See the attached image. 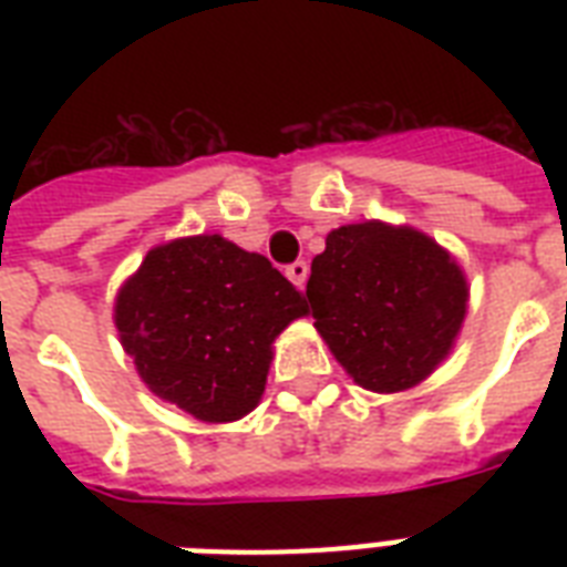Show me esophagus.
<instances>
[{
	"label": "esophagus",
	"instance_id": "1",
	"mask_svg": "<svg viewBox=\"0 0 567 567\" xmlns=\"http://www.w3.org/2000/svg\"><path fill=\"white\" fill-rule=\"evenodd\" d=\"M285 274H288V279H291L297 288H302V285H306V279H309V265H306V261H293V265L288 267Z\"/></svg>",
	"mask_w": 567,
	"mask_h": 567
}]
</instances>
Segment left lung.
<instances>
[{
    "label": "left lung",
    "mask_w": 567,
    "mask_h": 567,
    "mask_svg": "<svg viewBox=\"0 0 567 567\" xmlns=\"http://www.w3.org/2000/svg\"><path fill=\"white\" fill-rule=\"evenodd\" d=\"M311 318L355 385L396 394L421 385L456 344L471 285L435 238L414 226H338L311 261Z\"/></svg>",
    "instance_id": "8db88e82"
}]
</instances>
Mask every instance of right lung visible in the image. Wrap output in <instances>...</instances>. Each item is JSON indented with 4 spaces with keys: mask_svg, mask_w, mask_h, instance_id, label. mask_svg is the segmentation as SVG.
<instances>
[{
    "mask_svg": "<svg viewBox=\"0 0 567 567\" xmlns=\"http://www.w3.org/2000/svg\"><path fill=\"white\" fill-rule=\"evenodd\" d=\"M306 315L302 293L265 256L223 235L153 247L114 300L141 382L203 423L240 421L261 403L274 341Z\"/></svg>",
    "mask_w": 567,
    "mask_h": 567,
    "instance_id": "1",
    "label": "right lung"
}]
</instances>
